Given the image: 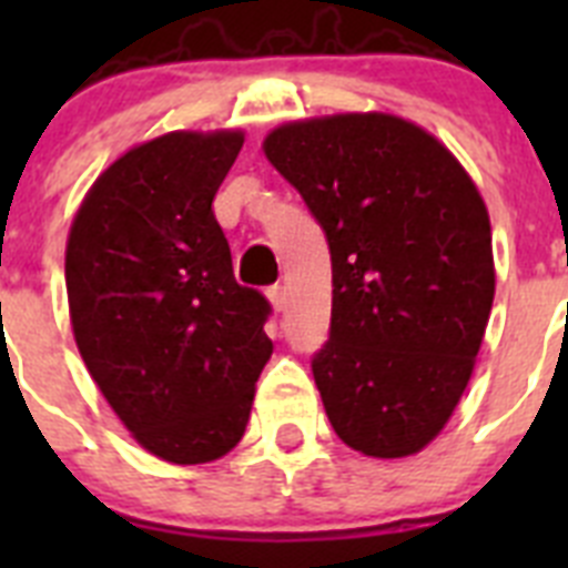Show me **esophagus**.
Returning <instances> with one entry per match:
<instances>
[{
  "label": "esophagus",
  "mask_w": 568,
  "mask_h": 568,
  "mask_svg": "<svg viewBox=\"0 0 568 568\" xmlns=\"http://www.w3.org/2000/svg\"><path fill=\"white\" fill-rule=\"evenodd\" d=\"M267 298H270V304H273V307L278 310V313L284 307H287V290L281 287V284H273V287L267 290Z\"/></svg>",
  "instance_id": "esophagus-1"
}]
</instances>
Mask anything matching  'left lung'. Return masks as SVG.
<instances>
[{
	"label": "left lung",
	"mask_w": 568,
	"mask_h": 568,
	"mask_svg": "<svg viewBox=\"0 0 568 568\" xmlns=\"http://www.w3.org/2000/svg\"><path fill=\"white\" fill-rule=\"evenodd\" d=\"M264 153L327 235L333 318L313 378L335 435L373 458L420 453L469 384L495 298L478 187L386 113L281 124Z\"/></svg>",
	"instance_id": "1"
}]
</instances>
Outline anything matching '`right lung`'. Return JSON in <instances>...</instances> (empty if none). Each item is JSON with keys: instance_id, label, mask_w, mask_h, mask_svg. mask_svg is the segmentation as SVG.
<instances>
[{"instance_id": "obj_1", "label": "right lung", "mask_w": 568, "mask_h": 568, "mask_svg": "<svg viewBox=\"0 0 568 568\" xmlns=\"http://www.w3.org/2000/svg\"><path fill=\"white\" fill-rule=\"evenodd\" d=\"M241 144L239 130H179L128 150L68 235L84 366L133 438L170 464H207L239 444L273 355L270 301L235 281L213 215Z\"/></svg>"}]
</instances>
